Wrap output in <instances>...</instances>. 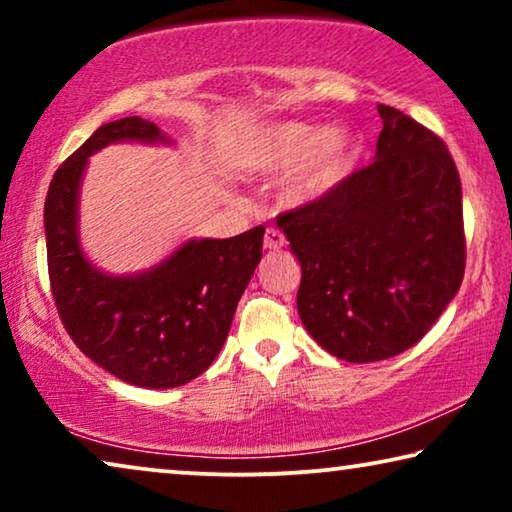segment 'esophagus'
Returning a JSON list of instances; mask_svg holds the SVG:
<instances>
[{
    "mask_svg": "<svg viewBox=\"0 0 512 512\" xmlns=\"http://www.w3.org/2000/svg\"><path fill=\"white\" fill-rule=\"evenodd\" d=\"M286 244V237L279 233V230H275V228H268L265 230V237H263V247L265 249H270V251H277V249H282Z\"/></svg>",
    "mask_w": 512,
    "mask_h": 512,
    "instance_id": "esophagus-1",
    "label": "esophagus"
}]
</instances>
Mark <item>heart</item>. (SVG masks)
Masks as SVG:
<instances>
[{"label": "heart", "instance_id": "obj_1", "mask_svg": "<svg viewBox=\"0 0 512 512\" xmlns=\"http://www.w3.org/2000/svg\"><path fill=\"white\" fill-rule=\"evenodd\" d=\"M359 163V142L347 128L284 121L258 128L235 153V167L251 177L289 172L282 198L291 207L324 200Z\"/></svg>", "mask_w": 512, "mask_h": 512}]
</instances>
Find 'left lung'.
I'll list each match as a JSON object with an SVG mask.
<instances>
[{
  "mask_svg": "<svg viewBox=\"0 0 512 512\" xmlns=\"http://www.w3.org/2000/svg\"><path fill=\"white\" fill-rule=\"evenodd\" d=\"M375 160L314 205L279 214L303 277L307 333L349 363L410 349L457 296L466 265L457 165L443 139L377 104Z\"/></svg>",
  "mask_w": 512,
  "mask_h": 512,
  "instance_id": "obj_1",
  "label": "left lung"
}]
</instances>
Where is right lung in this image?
<instances>
[{"mask_svg":"<svg viewBox=\"0 0 512 512\" xmlns=\"http://www.w3.org/2000/svg\"><path fill=\"white\" fill-rule=\"evenodd\" d=\"M116 142L170 144L139 116L104 123L53 174L44 205L48 277L76 347L118 380L170 389L212 366L263 254V226L188 240L149 270L107 275L83 254L79 191L88 158Z\"/></svg>","mask_w":512,"mask_h":512,"instance_id":"1","label":"right lung"}]
</instances>
